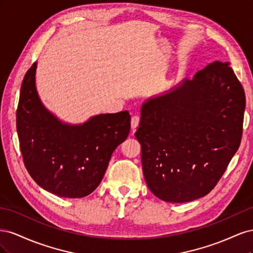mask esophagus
Instances as JSON below:
<instances>
[{
  "instance_id": "esophagus-1",
  "label": "esophagus",
  "mask_w": 253,
  "mask_h": 253,
  "mask_svg": "<svg viewBox=\"0 0 253 253\" xmlns=\"http://www.w3.org/2000/svg\"><path fill=\"white\" fill-rule=\"evenodd\" d=\"M139 121H140V118L138 116H133L132 117V119H131V127H132V129H136L137 127H138Z\"/></svg>"
}]
</instances>
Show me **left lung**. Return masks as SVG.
Wrapping results in <instances>:
<instances>
[{
    "label": "left lung",
    "mask_w": 253,
    "mask_h": 253,
    "mask_svg": "<svg viewBox=\"0 0 253 253\" xmlns=\"http://www.w3.org/2000/svg\"><path fill=\"white\" fill-rule=\"evenodd\" d=\"M245 106L241 82L220 61L147 99L135 136L151 192L168 203L208 194L240 147Z\"/></svg>",
    "instance_id": "8db88e82"
}]
</instances>
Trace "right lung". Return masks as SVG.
Segmentation results:
<instances>
[{
  "mask_svg": "<svg viewBox=\"0 0 253 253\" xmlns=\"http://www.w3.org/2000/svg\"><path fill=\"white\" fill-rule=\"evenodd\" d=\"M35 62L22 82L17 131L23 160L44 190L66 198L90 194L101 182L111 156L129 132L127 111L99 114L68 125L45 108L36 87Z\"/></svg>",
  "mask_w": 253,
  "mask_h": 253,
  "instance_id": "obj_1",
  "label": "right lung"
}]
</instances>
